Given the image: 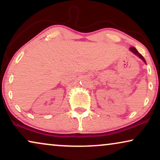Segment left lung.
Segmentation results:
<instances>
[{
	"label": "left lung",
	"instance_id": "1",
	"mask_svg": "<svg viewBox=\"0 0 160 160\" xmlns=\"http://www.w3.org/2000/svg\"><path fill=\"white\" fill-rule=\"evenodd\" d=\"M130 51H132V52L134 53V54H136V55H137V56H138V57H139V58H141V59H142V60L143 61V62H144L146 63V60H145V58H143V56H142V55H141V53H139V52H138V51L136 50V48H135V47H132H132H130Z\"/></svg>",
	"mask_w": 160,
	"mask_h": 160
}]
</instances>
